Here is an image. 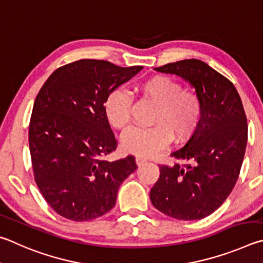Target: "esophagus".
Returning <instances> with one entry per match:
<instances>
[{
	"mask_svg": "<svg viewBox=\"0 0 263 263\" xmlns=\"http://www.w3.org/2000/svg\"><path fill=\"white\" fill-rule=\"evenodd\" d=\"M145 162H146V160H145L144 158H142V157H136V164L139 165V166H141V165H143Z\"/></svg>",
	"mask_w": 263,
	"mask_h": 263,
	"instance_id": "34e87169",
	"label": "esophagus"
}]
</instances>
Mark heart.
I'll use <instances>...</instances> for the list:
<instances>
[{
	"mask_svg": "<svg viewBox=\"0 0 263 263\" xmlns=\"http://www.w3.org/2000/svg\"><path fill=\"white\" fill-rule=\"evenodd\" d=\"M137 90L144 98L157 104L151 127H132L122 136V148L128 154L149 157L166 146L173 136L176 142L187 140L201 118V100L196 92L183 90L180 82L156 75L141 82ZM104 113L110 126L126 128L132 120L133 99L128 92L114 89L104 103Z\"/></svg>",
	"mask_w": 263,
	"mask_h": 263,
	"instance_id": "b5f03b06",
	"label": "heart"
}]
</instances>
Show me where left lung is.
<instances>
[{"label":"left lung","instance_id":"8db88e82","mask_svg":"<svg viewBox=\"0 0 263 263\" xmlns=\"http://www.w3.org/2000/svg\"><path fill=\"white\" fill-rule=\"evenodd\" d=\"M155 69L190 82L202 109L190 140L171 154L188 163L159 165L150 200L172 218H204L228 199L240 172L248 130L240 96L231 81L200 60H181Z\"/></svg>","mask_w":263,"mask_h":263}]
</instances>
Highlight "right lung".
Returning <instances> with one entry per match:
<instances>
[{
    "instance_id": "obj_1",
    "label": "right lung",
    "mask_w": 263,
    "mask_h": 263,
    "mask_svg": "<svg viewBox=\"0 0 263 263\" xmlns=\"http://www.w3.org/2000/svg\"><path fill=\"white\" fill-rule=\"evenodd\" d=\"M142 69L82 59L58 68L36 96L29 128L33 176L62 217L85 222L108 213L120 185L137 168L134 156L103 159L118 146L104 103Z\"/></svg>"
}]
</instances>
